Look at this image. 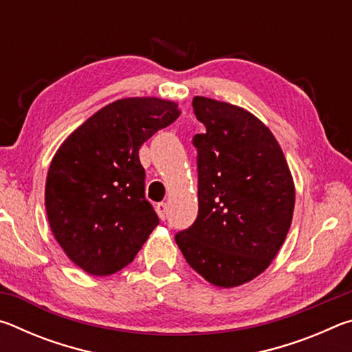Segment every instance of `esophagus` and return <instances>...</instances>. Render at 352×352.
<instances>
[{
  "mask_svg": "<svg viewBox=\"0 0 352 352\" xmlns=\"http://www.w3.org/2000/svg\"><path fill=\"white\" fill-rule=\"evenodd\" d=\"M155 210H157V214H158L160 219H162V220L166 219V210H168V208H166V204H158Z\"/></svg>",
  "mask_w": 352,
  "mask_h": 352,
  "instance_id": "34e87169",
  "label": "esophagus"
}]
</instances>
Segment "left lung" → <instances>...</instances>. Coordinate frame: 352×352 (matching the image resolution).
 <instances>
[{"label":"left lung","instance_id":"1","mask_svg":"<svg viewBox=\"0 0 352 352\" xmlns=\"http://www.w3.org/2000/svg\"><path fill=\"white\" fill-rule=\"evenodd\" d=\"M206 132L199 151V216L175 236L188 264L216 287L252 281L275 259L289 233L295 183L283 148L253 113L195 96Z\"/></svg>","mask_w":352,"mask_h":352}]
</instances>
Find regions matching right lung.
<instances>
[{"label": "right lung", "instance_id": "right-lung-1", "mask_svg": "<svg viewBox=\"0 0 352 352\" xmlns=\"http://www.w3.org/2000/svg\"><path fill=\"white\" fill-rule=\"evenodd\" d=\"M178 116L174 100L118 99L69 133L52 157L47 222L65 254L88 275L109 276L127 267L157 228L138 152Z\"/></svg>", "mask_w": 352, "mask_h": 352}]
</instances>
